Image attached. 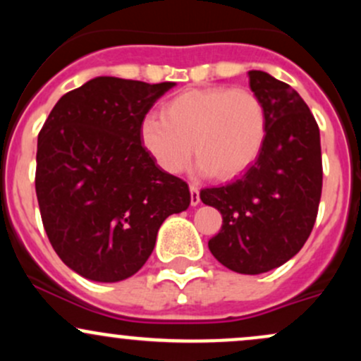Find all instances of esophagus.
I'll list each match as a JSON object with an SVG mask.
<instances>
[{"label": "esophagus", "instance_id": "esophagus-1", "mask_svg": "<svg viewBox=\"0 0 361 361\" xmlns=\"http://www.w3.org/2000/svg\"><path fill=\"white\" fill-rule=\"evenodd\" d=\"M190 204L193 207L200 204V188L197 185H190Z\"/></svg>", "mask_w": 361, "mask_h": 361}]
</instances>
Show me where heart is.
I'll return each mask as SVG.
<instances>
[{"mask_svg":"<svg viewBox=\"0 0 361 361\" xmlns=\"http://www.w3.org/2000/svg\"><path fill=\"white\" fill-rule=\"evenodd\" d=\"M267 130V111L252 91L195 88L171 98L163 106V117H144L140 140L171 175L186 166L195 149L198 175L234 178L258 159Z\"/></svg>","mask_w":361,"mask_h":361,"instance_id":"obj_1","label":"heart"}]
</instances>
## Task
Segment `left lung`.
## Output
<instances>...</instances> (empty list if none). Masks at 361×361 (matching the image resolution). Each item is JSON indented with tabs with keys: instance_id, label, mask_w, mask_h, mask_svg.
Instances as JSON below:
<instances>
[{
	"instance_id": "obj_1",
	"label": "left lung",
	"mask_w": 361,
	"mask_h": 361,
	"mask_svg": "<svg viewBox=\"0 0 361 361\" xmlns=\"http://www.w3.org/2000/svg\"><path fill=\"white\" fill-rule=\"evenodd\" d=\"M250 88L267 111V140L258 159L231 183L200 198L222 214L209 241L219 263L259 275L302 250L317 217L322 190L321 137L316 118L295 90L264 71H250Z\"/></svg>"
}]
</instances>
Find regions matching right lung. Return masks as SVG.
Instances as JSON below:
<instances>
[{
	"label": "right lung",
	"instance_id": "obj_1",
	"mask_svg": "<svg viewBox=\"0 0 361 361\" xmlns=\"http://www.w3.org/2000/svg\"><path fill=\"white\" fill-rule=\"evenodd\" d=\"M175 82L98 76L56 103L37 142L35 192L54 251L102 283L144 267L161 224L190 190L142 146L140 123Z\"/></svg>",
	"mask_w": 361,
	"mask_h": 361
}]
</instances>
